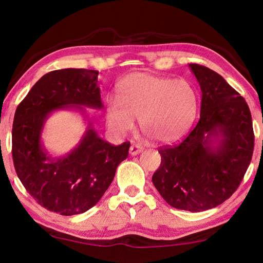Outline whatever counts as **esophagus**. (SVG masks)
Here are the masks:
<instances>
[{
    "label": "esophagus",
    "mask_w": 263,
    "mask_h": 263,
    "mask_svg": "<svg viewBox=\"0 0 263 263\" xmlns=\"http://www.w3.org/2000/svg\"><path fill=\"white\" fill-rule=\"evenodd\" d=\"M143 150V148L140 146V144H132L130 147V155L131 156H137L140 154Z\"/></svg>",
    "instance_id": "1"
}]
</instances>
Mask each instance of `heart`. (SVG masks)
<instances>
[{
	"label": "heart",
	"instance_id": "b5f03b06",
	"mask_svg": "<svg viewBox=\"0 0 263 263\" xmlns=\"http://www.w3.org/2000/svg\"><path fill=\"white\" fill-rule=\"evenodd\" d=\"M116 99L106 107L110 130L126 135L139 119L141 130L164 144L181 140L199 109V95L191 82L144 72L123 78L116 87Z\"/></svg>",
	"mask_w": 263,
	"mask_h": 263
}]
</instances>
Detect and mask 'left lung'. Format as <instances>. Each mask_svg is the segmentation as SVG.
Here are the masks:
<instances>
[{"mask_svg": "<svg viewBox=\"0 0 263 263\" xmlns=\"http://www.w3.org/2000/svg\"><path fill=\"white\" fill-rule=\"evenodd\" d=\"M202 92L200 120L184 141L159 150L153 183L176 209L204 211L236 191L252 159V117L244 98L217 72L189 64Z\"/></svg>", "mask_w": 263, "mask_h": 263, "instance_id": "obj_1", "label": "left lung"}]
</instances>
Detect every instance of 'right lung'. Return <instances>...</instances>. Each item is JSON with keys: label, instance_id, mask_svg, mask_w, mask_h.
<instances>
[{"label": "right lung", "instance_id": "1", "mask_svg": "<svg viewBox=\"0 0 263 263\" xmlns=\"http://www.w3.org/2000/svg\"><path fill=\"white\" fill-rule=\"evenodd\" d=\"M86 107L102 109L98 71L63 69L39 79L15 110L12 157L27 192L49 211L79 215L96 204L126 159L130 143L113 146L93 127ZM61 109L79 111L87 127L70 153L54 158L43 147L41 133L48 117Z\"/></svg>", "mask_w": 263, "mask_h": 263}]
</instances>
